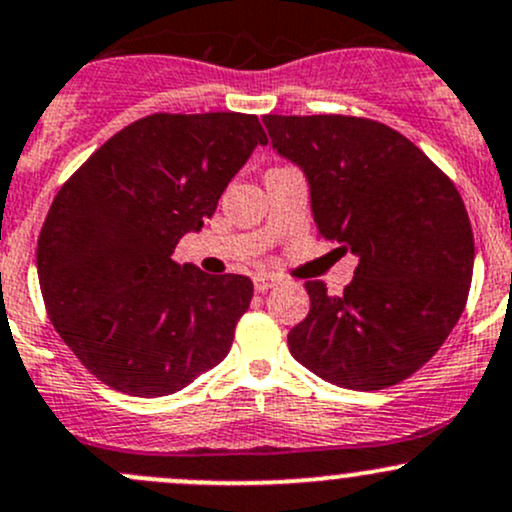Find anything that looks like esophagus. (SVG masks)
<instances>
[{
    "label": "esophagus",
    "mask_w": 512,
    "mask_h": 512,
    "mask_svg": "<svg viewBox=\"0 0 512 512\" xmlns=\"http://www.w3.org/2000/svg\"><path fill=\"white\" fill-rule=\"evenodd\" d=\"M252 282H255V289L260 291V294H265V291L274 289V286H277V279L269 277V274H257V277L252 279Z\"/></svg>",
    "instance_id": "esophagus-1"
}]
</instances>
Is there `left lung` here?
<instances>
[{"instance_id": "obj_1", "label": "left lung", "mask_w": 512, "mask_h": 512, "mask_svg": "<svg viewBox=\"0 0 512 512\" xmlns=\"http://www.w3.org/2000/svg\"><path fill=\"white\" fill-rule=\"evenodd\" d=\"M272 145L311 184L318 238L359 257L342 296L306 282L289 333L296 362L342 389L379 391L418 372L457 325L474 233L452 179L393 128L357 116H265Z\"/></svg>"}]
</instances>
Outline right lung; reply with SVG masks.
<instances>
[{
  "mask_svg": "<svg viewBox=\"0 0 512 512\" xmlns=\"http://www.w3.org/2000/svg\"><path fill=\"white\" fill-rule=\"evenodd\" d=\"M265 143L252 114H153L55 194L38 235L41 294L60 338L106 386L170 396L226 359L252 282L182 267L172 252Z\"/></svg>",
  "mask_w": 512,
  "mask_h": 512,
  "instance_id": "1",
  "label": "right lung"
}]
</instances>
